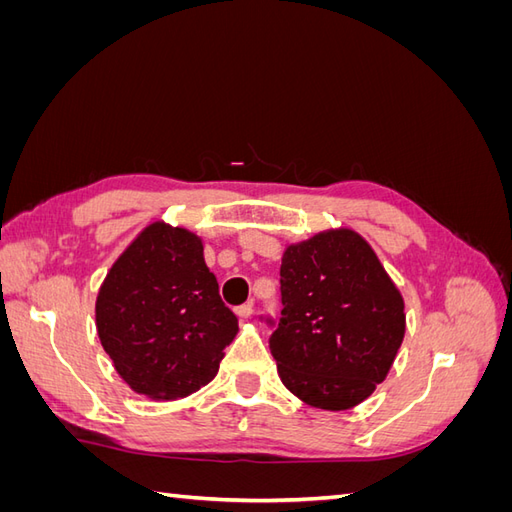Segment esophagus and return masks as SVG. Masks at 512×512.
Masks as SVG:
<instances>
[{
	"label": "esophagus",
	"mask_w": 512,
	"mask_h": 512,
	"mask_svg": "<svg viewBox=\"0 0 512 512\" xmlns=\"http://www.w3.org/2000/svg\"><path fill=\"white\" fill-rule=\"evenodd\" d=\"M254 314V303L250 301V303H243V305H239L237 307V316L239 318H250Z\"/></svg>",
	"instance_id": "1"
}]
</instances>
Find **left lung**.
Here are the masks:
<instances>
[{
    "label": "left lung",
    "mask_w": 512,
    "mask_h": 512,
    "mask_svg": "<svg viewBox=\"0 0 512 512\" xmlns=\"http://www.w3.org/2000/svg\"><path fill=\"white\" fill-rule=\"evenodd\" d=\"M282 316L273 329L277 371L299 399L322 410L361 404L386 378L404 342V299L378 256L352 230L292 245L280 267Z\"/></svg>",
    "instance_id": "1"
}]
</instances>
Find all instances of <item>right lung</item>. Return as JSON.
<instances>
[{
  "mask_svg": "<svg viewBox=\"0 0 512 512\" xmlns=\"http://www.w3.org/2000/svg\"><path fill=\"white\" fill-rule=\"evenodd\" d=\"M96 324L117 374L156 399L188 397L211 382L239 331L203 243L162 222L145 228L106 275Z\"/></svg>",
  "mask_w": 512,
  "mask_h": 512,
  "instance_id": "add662e5",
  "label": "right lung"
}]
</instances>
